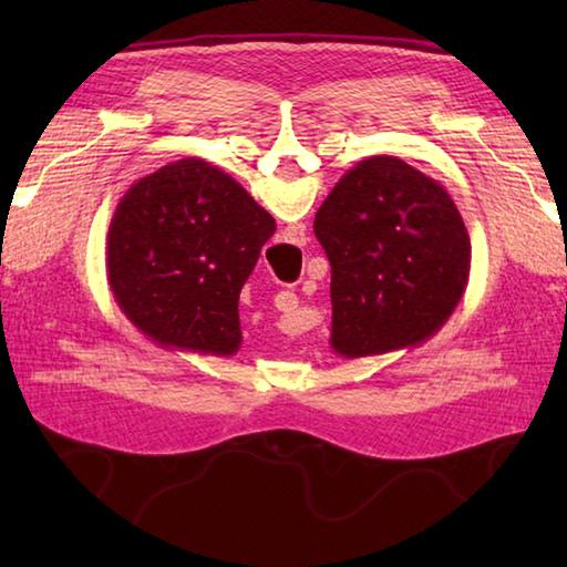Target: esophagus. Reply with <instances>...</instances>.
<instances>
[{"mask_svg":"<svg viewBox=\"0 0 567 567\" xmlns=\"http://www.w3.org/2000/svg\"><path fill=\"white\" fill-rule=\"evenodd\" d=\"M277 310H292V307L297 305V297L292 295V292H285V295H280V297H277Z\"/></svg>","mask_w":567,"mask_h":567,"instance_id":"esophagus-1","label":"esophagus"}]
</instances>
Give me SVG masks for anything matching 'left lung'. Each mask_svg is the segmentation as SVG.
<instances>
[{
	"instance_id": "left-lung-1",
	"label": "left lung",
	"mask_w": 567,
	"mask_h": 567,
	"mask_svg": "<svg viewBox=\"0 0 567 567\" xmlns=\"http://www.w3.org/2000/svg\"><path fill=\"white\" fill-rule=\"evenodd\" d=\"M332 267L340 358L417 348L455 312L470 277V235L433 177L390 155L348 169L315 215Z\"/></svg>"
}]
</instances>
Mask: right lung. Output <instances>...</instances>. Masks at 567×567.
Here are the masks:
<instances>
[{
    "label": "right lung",
    "instance_id": "right-lung-1",
    "mask_svg": "<svg viewBox=\"0 0 567 567\" xmlns=\"http://www.w3.org/2000/svg\"><path fill=\"white\" fill-rule=\"evenodd\" d=\"M275 219L227 172L187 157L124 192L107 233V275L127 320L165 350H239V290Z\"/></svg>",
    "mask_w": 567,
    "mask_h": 567
}]
</instances>
